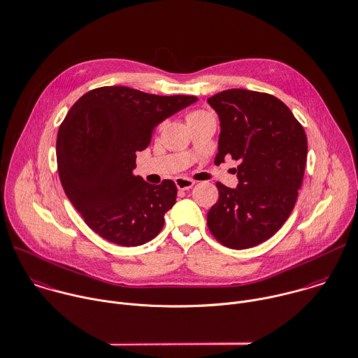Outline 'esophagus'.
Returning a JSON list of instances; mask_svg holds the SVG:
<instances>
[{"label":"esophagus","instance_id":"obj_1","mask_svg":"<svg viewBox=\"0 0 358 358\" xmlns=\"http://www.w3.org/2000/svg\"><path fill=\"white\" fill-rule=\"evenodd\" d=\"M194 184H195L194 180H189V178H185V177H177V178H176V185H177V188L181 189V191H185V189L192 188Z\"/></svg>","mask_w":358,"mask_h":358}]
</instances>
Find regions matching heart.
<instances>
[{
    "instance_id": "heart-1",
    "label": "heart",
    "mask_w": 358,
    "mask_h": 358,
    "mask_svg": "<svg viewBox=\"0 0 358 358\" xmlns=\"http://www.w3.org/2000/svg\"><path fill=\"white\" fill-rule=\"evenodd\" d=\"M206 115H210V113L203 111V110H194V111H191V113L187 115V121H188V124H189L191 121L203 118V117H206Z\"/></svg>"
}]
</instances>
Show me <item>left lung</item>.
<instances>
[{"mask_svg": "<svg viewBox=\"0 0 358 358\" xmlns=\"http://www.w3.org/2000/svg\"><path fill=\"white\" fill-rule=\"evenodd\" d=\"M208 103L222 128L215 163L238 162L237 188L216 182L219 199L208 212V227L229 248H251L271 238L296 205L307 135L290 108L269 93L229 89Z\"/></svg>", "mask_w": 358, "mask_h": 358, "instance_id": "left-lung-1", "label": "left lung"}]
</instances>
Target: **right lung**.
<instances>
[{"instance_id":"add662e5","label":"right lung","mask_w":358,"mask_h":358,"mask_svg":"<svg viewBox=\"0 0 358 358\" xmlns=\"http://www.w3.org/2000/svg\"><path fill=\"white\" fill-rule=\"evenodd\" d=\"M196 100L103 86L71 107L57 135L58 176L68 199L96 234L136 247L162 231L177 187L171 180L152 185L134 176L136 152L150 143L163 120Z\"/></svg>"}]
</instances>
